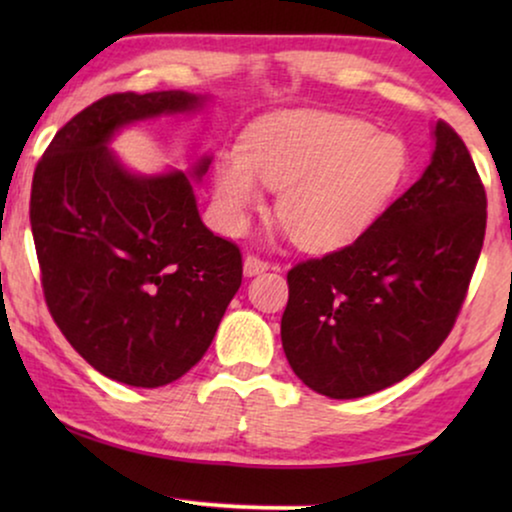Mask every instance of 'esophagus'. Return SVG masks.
Returning <instances> with one entry per match:
<instances>
[{"label": "esophagus", "instance_id": "34e87169", "mask_svg": "<svg viewBox=\"0 0 512 512\" xmlns=\"http://www.w3.org/2000/svg\"><path fill=\"white\" fill-rule=\"evenodd\" d=\"M242 270H244V277H254V275H261V272H265V270H270V263L261 261L258 256H247L244 258Z\"/></svg>", "mask_w": 512, "mask_h": 512}]
</instances>
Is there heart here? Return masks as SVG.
<instances>
[{
	"mask_svg": "<svg viewBox=\"0 0 512 512\" xmlns=\"http://www.w3.org/2000/svg\"><path fill=\"white\" fill-rule=\"evenodd\" d=\"M410 156L403 139L361 118L300 109L251 123L242 153L216 158L212 193L223 233L242 235L279 191L277 216L298 247L340 251L366 235L401 188Z\"/></svg>",
	"mask_w": 512,
	"mask_h": 512,
	"instance_id": "heart-1",
	"label": "heart"
}]
</instances>
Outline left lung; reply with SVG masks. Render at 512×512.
Instances as JSON below:
<instances>
[{"instance_id": "1", "label": "left lung", "mask_w": 512, "mask_h": 512, "mask_svg": "<svg viewBox=\"0 0 512 512\" xmlns=\"http://www.w3.org/2000/svg\"><path fill=\"white\" fill-rule=\"evenodd\" d=\"M422 177L366 235L289 270L282 347L303 384L349 401L401 382L450 335L478 263L487 198L466 144L431 130Z\"/></svg>"}]
</instances>
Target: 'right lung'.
Here are the masks:
<instances>
[{
	"label": "right lung",
	"mask_w": 512,
	"mask_h": 512,
	"mask_svg": "<svg viewBox=\"0 0 512 512\" xmlns=\"http://www.w3.org/2000/svg\"><path fill=\"white\" fill-rule=\"evenodd\" d=\"M209 100L186 90L102 97L53 137L34 172L30 221L48 310L90 366L130 387H163L205 356L242 284V256L200 219L193 184L209 153L184 172L142 174L111 142Z\"/></svg>",
	"instance_id": "1"
}]
</instances>
